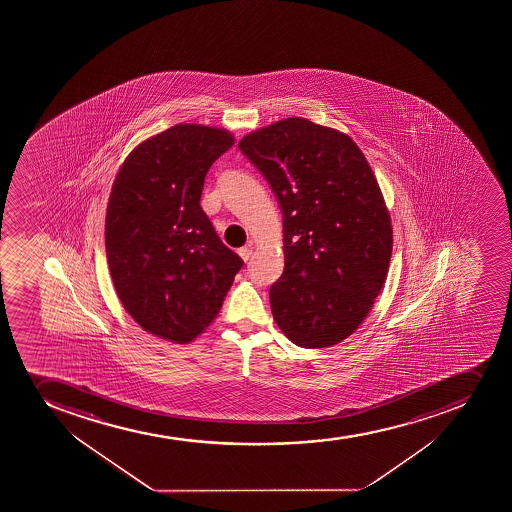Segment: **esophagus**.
Instances as JSON below:
<instances>
[{"label": "esophagus", "instance_id": "34e87169", "mask_svg": "<svg viewBox=\"0 0 512 512\" xmlns=\"http://www.w3.org/2000/svg\"><path fill=\"white\" fill-rule=\"evenodd\" d=\"M252 253V245H247V247H242L240 250H238V255L242 257L243 262H248V260L252 259Z\"/></svg>", "mask_w": 512, "mask_h": 512}]
</instances>
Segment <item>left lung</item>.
Returning a JSON list of instances; mask_svg holds the SVG:
<instances>
[{
    "instance_id": "left-lung-1",
    "label": "left lung",
    "mask_w": 512,
    "mask_h": 512,
    "mask_svg": "<svg viewBox=\"0 0 512 512\" xmlns=\"http://www.w3.org/2000/svg\"><path fill=\"white\" fill-rule=\"evenodd\" d=\"M238 147L267 178L284 213V274L270 287L280 330L304 349L359 329L384 287L392 223L357 143L305 118L248 133Z\"/></svg>"
}]
</instances>
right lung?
<instances>
[{
    "label": "right lung",
    "instance_id": "1",
    "mask_svg": "<svg viewBox=\"0 0 512 512\" xmlns=\"http://www.w3.org/2000/svg\"><path fill=\"white\" fill-rule=\"evenodd\" d=\"M233 143L223 128L180 123L133 148L113 182L105 247L118 299L175 344L212 324L242 269L200 207L208 168Z\"/></svg>",
    "mask_w": 512,
    "mask_h": 512
}]
</instances>
